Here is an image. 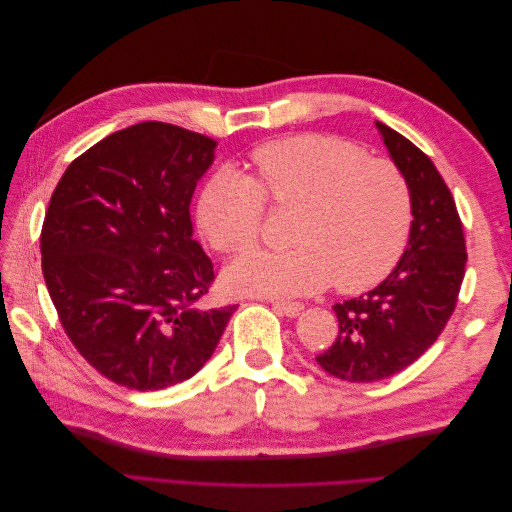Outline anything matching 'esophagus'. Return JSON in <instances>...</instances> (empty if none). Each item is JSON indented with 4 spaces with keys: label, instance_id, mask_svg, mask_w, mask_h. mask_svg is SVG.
I'll return each mask as SVG.
<instances>
[{
    "label": "esophagus",
    "instance_id": "obj_1",
    "mask_svg": "<svg viewBox=\"0 0 512 512\" xmlns=\"http://www.w3.org/2000/svg\"><path fill=\"white\" fill-rule=\"evenodd\" d=\"M273 309H277V312L288 316V318H294L299 316L303 312V305L301 303H290V301H271Z\"/></svg>",
    "mask_w": 512,
    "mask_h": 512
}]
</instances>
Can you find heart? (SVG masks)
<instances>
[{
  "mask_svg": "<svg viewBox=\"0 0 512 512\" xmlns=\"http://www.w3.org/2000/svg\"><path fill=\"white\" fill-rule=\"evenodd\" d=\"M252 177L218 173L198 200V224L222 254L260 241L265 205L297 211L284 252H254L230 265L226 286L243 294L294 297L333 288H374L397 267L412 230V190L389 160L348 141L303 134L254 151Z\"/></svg>",
  "mask_w": 512,
  "mask_h": 512,
  "instance_id": "heart-1",
  "label": "heart"
}]
</instances>
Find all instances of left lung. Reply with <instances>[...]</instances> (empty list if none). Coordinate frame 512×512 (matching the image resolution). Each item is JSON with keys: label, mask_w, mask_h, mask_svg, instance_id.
Segmentation results:
<instances>
[{"label": "left lung", "mask_w": 512, "mask_h": 512, "mask_svg": "<svg viewBox=\"0 0 512 512\" xmlns=\"http://www.w3.org/2000/svg\"><path fill=\"white\" fill-rule=\"evenodd\" d=\"M376 126L410 183L414 220L393 273L363 297L333 305L339 335L316 361L348 382L389 378L433 346L455 312L468 260L455 198L438 168L406 136Z\"/></svg>", "instance_id": "1"}]
</instances>
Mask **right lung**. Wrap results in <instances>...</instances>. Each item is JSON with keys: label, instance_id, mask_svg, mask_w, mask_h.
<instances>
[{"label": "right lung", "instance_id": "1", "mask_svg": "<svg viewBox=\"0 0 512 512\" xmlns=\"http://www.w3.org/2000/svg\"><path fill=\"white\" fill-rule=\"evenodd\" d=\"M213 138L143 121L72 160L44 215L42 275L61 327L102 376L134 391L192 378L237 305L205 309L213 262L190 203Z\"/></svg>", "mask_w": 512, "mask_h": 512}]
</instances>
